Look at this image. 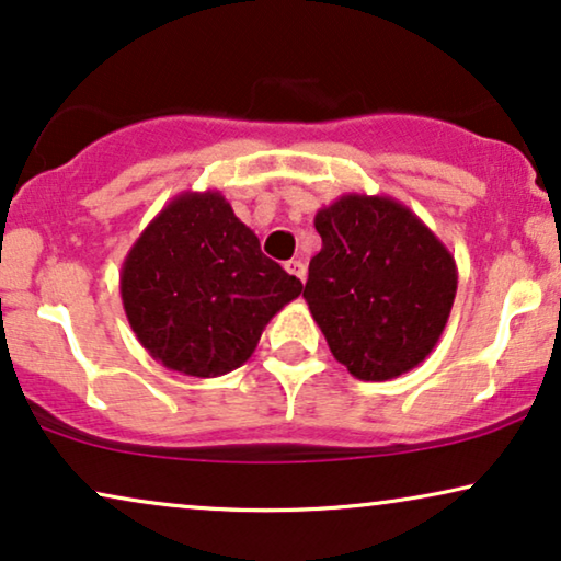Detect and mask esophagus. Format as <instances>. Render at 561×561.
Here are the masks:
<instances>
[{"mask_svg": "<svg viewBox=\"0 0 561 561\" xmlns=\"http://www.w3.org/2000/svg\"><path fill=\"white\" fill-rule=\"evenodd\" d=\"M286 271L290 273V275H296V278L298 280H306V265L301 263V260H288V263H286Z\"/></svg>", "mask_w": 561, "mask_h": 561, "instance_id": "34e87169", "label": "esophagus"}]
</instances>
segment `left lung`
Wrapping results in <instances>:
<instances>
[{"instance_id":"obj_1","label":"left lung","mask_w":561,"mask_h":561,"mask_svg":"<svg viewBox=\"0 0 561 561\" xmlns=\"http://www.w3.org/2000/svg\"><path fill=\"white\" fill-rule=\"evenodd\" d=\"M321 250L304 298L357 380H390L432 355L457 294L444 242L390 196L344 194L313 217Z\"/></svg>"}]
</instances>
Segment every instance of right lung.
Masks as SVG:
<instances>
[{"label": "right lung", "instance_id": "right-lung-1", "mask_svg": "<svg viewBox=\"0 0 561 561\" xmlns=\"http://www.w3.org/2000/svg\"><path fill=\"white\" fill-rule=\"evenodd\" d=\"M301 280L260 252L219 191H183L129 248L119 273L127 321L148 355L191 378L248 363Z\"/></svg>", "mask_w": 561, "mask_h": 561}]
</instances>
